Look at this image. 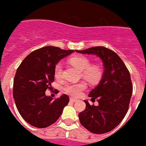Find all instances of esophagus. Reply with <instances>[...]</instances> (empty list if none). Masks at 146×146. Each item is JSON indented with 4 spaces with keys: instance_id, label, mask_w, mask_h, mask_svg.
<instances>
[{
    "instance_id": "1",
    "label": "esophagus",
    "mask_w": 146,
    "mask_h": 146,
    "mask_svg": "<svg viewBox=\"0 0 146 146\" xmlns=\"http://www.w3.org/2000/svg\"><path fill=\"white\" fill-rule=\"evenodd\" d=\"M70 102H77L78 100H77V99H76V98H70Z\"/></svg>"
}]
</instances>
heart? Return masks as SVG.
<instances>
[{"label":"heart","instance_id":"heart-1","mask_svg":"<svg viewBox=\"0 0 146 146\" xmlns=\"http://www.w3.org/2000/svg\"><path fill=\"white\" fill-rule=\"evenodd\" d=\"M70 64L82 70V76L91 83L98 82L102 77V70L98 66H90V61L80 55H74L68 59ZM62 65L58 63L54 67V76L59 78L62 75ZM86 88V84L84 82L77 84H66L63 87V91L73 97H78L80 95L83 90Z\"/></svg>","mask_w":146,"mask_h":146}]
</instances>
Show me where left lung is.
<instances>
[{
	"instance_id": "1",
	"label": "left lung",
	"mask_w": 146,
	"mask_h": 146,
	"mask_svg": "<svg viewBox=\"0 0 146 146\" xmlns=\"http://www.w3.org/2000/svg\"><path fill=\"white\" fill-rule=\"evenodd\" d=\"M84 54H94L102 59L104 66L102 78L88 94L98 106L84 101L86 108L79 114L80 122L87 130L102 134L113 130L126 115L132 93L130 73L119 55L111 49L97 46L77 50Z\"/></svg>"
}]
</instances>
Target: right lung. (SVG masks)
<instances>
[{"instance_id": "right-lung-1", "label": "right lung", "mask_w": 146, "mask_h": 146, "mask_svg": "<svg viewBox=\"0 0 146 146\" xmlns=\"http://www.w3.org/2000/svg\"><path fill=\"white\" fill-rule=\"evenodd\" d=\"M73 52L45 46L31 52L18 67L13 96L19 114L31 126L39 128L50 126L58 119L69 102L66 94L53 100L45 95V91L52 88L56 64Z\"/></svg>"}]
</instances>
